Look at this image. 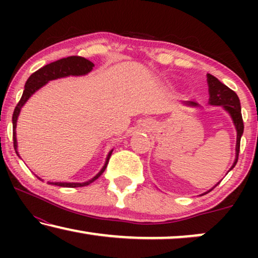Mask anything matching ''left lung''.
<instances>
[{
	"label": "left lung",
	"instance_id": "left-lung-1",
	"mask_svg": "<svg viewBox=\"0 0 258 258\" xmlns=\"http://www.w3.org/2000/svg\"><path fill=\"white\" fill-rule=\"evenodd\" d=\"M207 77H208L207 81H208V86H209V95H210L209 104L221 105V107L223 108L229 115H230L232 123H234L236 128V133H237V137H236V157H235L234 164H232L230 168L231 170V169L236 165V163H237L238 154H239V144H241V137L243 135V130H244V124H243L242 112H241V103H239V98L234 90H231L230 88H228L225 84L222 83L221 81H218L215 76L210 75V74H208ZM183 104L186 105V107H191V108L200 107L196 102H192V101H184L183 102ZM204 194H202V195H204Z\"/></svg>",
	"mask_w": 258,
	"mask_h": 258
}]
</instances>
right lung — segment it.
<instances>
[{
	"label": "right lung",
	"instance_id": "add662e5",
	"mask_svg": "<svg viewBox=\"0 0 258 258\" xmlns=\"http://www.w3.org/2000/svg\"><path fill=\"white\" fill-rule=\"evenodd\" d=\"M93 68H94V63L90 62L89 59H87L84 57H80V56H69V57L61 58V59H58V61L49 63V64L42 67L41 69H38L37 72L31 74L29 79L27 80L26 86H24L22 97H21L20 102L17 103L15 110H14V114H13V140H14V148H15L17 156L20 157L19 151H17V139H16L17 118H19L21 109H22L23 105L26 104V102L29 100L31 95L36 93L40 88L45 86L49 81L62 79V77H68V76L87 75V74H89L91 70H93ZM111 153H112V150L109 151L103 168L98 171V174H96L93 178L89 179V181L82 182V183H75V182H48V183L52 185L64 186V188H77V186L89 185L90 183H93L95 179H97L102 174H103L105 168H107L109 158H110V156H111ZM36 177L38 179H41L38 176H36Z\"/></svg>",
	"mask_w": 258,
	"mask_h": 258
}]
</instances>
